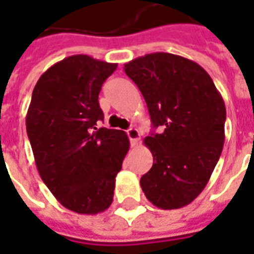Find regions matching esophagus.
Here are the masks:
<instances>
[{"instance_id":"34e87169","label":"esophagus","mask_w":254,"mask_h":254,"mask_svg":"<svg viewBox=\"0 0 254 254\" xmlns=\"http://www.w3.org/2000/svg\"><path fill=\"white\" fill-rule=\"evenodd\" d=\"M127 134L130 139V143L131 146H135L137 143H138V139H139V131L135 129V127H130V129H127Z\"/></svg>"}]
</instances>
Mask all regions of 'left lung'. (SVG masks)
<instances>
[{
  "label": "left lung",
  "instance_id": "1",
  "mask_svg": "<svg viewBox=\"0 0 254 254\" xmlns=\"http://www.w3.org/2000/svg\"><path fill=\"white\" fill-rule=\"evenodd\" d=\"M124 69L159 129L143 139L153 154V166L139 181L143 193L158 208H182L204 190L220 158L224 100L203 67L179 55L147 54Z\"/></svg>",
  "mask_w": 254,
  "mask_h": 254
}]
</instances>
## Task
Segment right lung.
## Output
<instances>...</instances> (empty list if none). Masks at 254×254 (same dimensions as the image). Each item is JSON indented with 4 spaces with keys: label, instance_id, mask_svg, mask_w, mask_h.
I'll list each match as a JSON object with an SVG mask.
<instances>
[{
    "label": "right lung",
    "instance_id": "obj_1",
    "mask_svg": "<svg viewBox=\"0 0 254 254\" xmlns=\"http://www.w3.org/2000/svg\"><path fill=\"white\" fill-rule=\"evenodd\" d=\"M116 68V63L72 55L51 65L34 87L26 130L38 173L73 212L109 208L129 150L125 131L96 127L104 120L99 93Z\"/></svg>",
    "mask_w": 254,
    "mask_h": 254
}]
</instances>
